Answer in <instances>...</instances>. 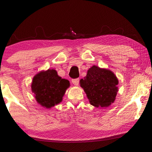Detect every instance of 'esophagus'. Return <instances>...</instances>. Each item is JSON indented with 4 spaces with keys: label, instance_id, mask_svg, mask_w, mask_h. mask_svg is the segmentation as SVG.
<instances>
[{
    "label": "esophagus",
    "instance_id": "1",
    "mask_svg": "<svg viewBox=\"0 0 152 152\" xmlns=\"http://www.w3.org/2000/svg\"><path fill=\"white\" fill-rule=\"evenodd\" d=\"M79 82H80L79 78H76V79H72V84H74V85H76V86H78V85Z\"/></svg>",
    "mask_w": 152,
    "mask_h": 152
}]
</instances>
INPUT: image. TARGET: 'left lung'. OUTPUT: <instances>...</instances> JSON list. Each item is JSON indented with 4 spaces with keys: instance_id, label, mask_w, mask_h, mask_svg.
Segmentation results:
<instances>
[{
    "instance_id": "8db88e82",
    "label": "left lung",
    "mask_w": 152,
    "mask_h": 152,
    "mask_svg": "<svg viewBox=\"0 0 152 152\" xmlns=\"http://www.w3.org/2000/svg\"><path fill=\"white\" fill-rule=\"evenodd\" d=\"M80 83L93 106L107 107L115 101L119 82L111 71L93 66Z\"/></svg>"
}]
</instances>
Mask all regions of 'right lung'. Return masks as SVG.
Returning a JSON list of instances; mask_svg holds the SVG:
<instances>
[{
  "instance_id": "1",
  "label": "right lung",
  "mask_w": 152,
  "mask_h": 152,
  "mask_svg": "<svg viewBox=\"0 0 152 152\" xmlns=\"http://www.w3.org/2000/svg\"><path fill=\"white\" fill-rule=\"evenodd\" d=\"M69 86L68 80L61 78L55 70H48L34 76L31 89L38 103L49 109L62 101Z\"/></svg>"
}]
</instances>
